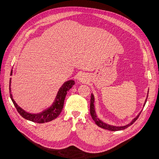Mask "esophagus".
<instances>
[{"label": "esophagus", "mask_w": 159, "mask_h": 159, "mask_svg": "<svg viewBox=\"0 0 159 159\" xmlns=\"http://www.w3.org/2000/svg\"><path fill=\"white\" fill-rule=\"evenodd\" d=\"M79 80L80 82H86V78L83 76V75H82V76H80L79 78Z\"/></svg>", "instance_id": "1"}]
</instances>
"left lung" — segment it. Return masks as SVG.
Masks as SVG:
<instances>
[{"label":"left lung","mask_w":159,"mask_h":159,"mask_svg":"<svg viewBox=\"0 0 159 159\" xmlns=\"http://www.w3.org/2000/svg\"><path fill=\"white\" fill-rule=\"evenodd\" d=\"M149 92V91H148ZM148 95H147V97H146V101L144 102V106L143 107H144L146 102H147V98H148ZM94 102H95V97H94V95L93 93H91V102H90V114L91 115V117H92L93 120L95 121V124L97 125L98 126L101 127L103 129H107V130H110V131H120V130H122V129H126L127 128H128L129 126H130L131 125H132L133 123H134L137 120V119L139 118V116L140 115V114L141 113L142 111L137 115V116H136L135 118L133 119L131 122L130 123H129L127 125H125V126H112V125H110V124H106L105 122H104L103 121H102L101 120H100L98 117H97V115L96 114V111H95V106H94Z\"/></svg>","instance_id":"8db88e82"}]
</instances>
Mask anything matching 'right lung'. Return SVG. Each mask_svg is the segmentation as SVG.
Wrapping results in <instances>:
<instances>
[{"label":"right lung","mask_w":159,"mask_h":159,"mask_svg":"<svg viewBox=\"0 0 159 159\" xmlns=\"http://www.w3.org/2000/svg\"><path fill=\"white\" fill-rule=\"evenodd\" d=\"M13 70L11 71L10 75H12ZM11 79L10 78V95L11 101L16 107V110L25 119L30 120L33 122L37 123H45L52 121L55 119L61 113L62 108L64 106V100L66 96L68 93V91L72 88V86L75 84V81L73 80H70L65 82L62 86L58 90V93L55 98L53 104L50 106L49 107L45 110H43L42 112L39 113H30L26 111H24L23 109L18 106V104L15 102L14 99L13 98V96L11 95Z\"/></svg>","instance_id":"right-lung-1"}]
</instances>
